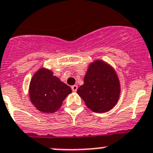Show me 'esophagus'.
I'll use <instances>...</instances> for the list:
<instances>
[{
    "mask_svg": "<svg viewBox=\"0 0 153 153\" xmlns=\"http://www.w3.org/2000/svg\"><path fill=\"white\" fill-rule=\"evenodd\" d=\"M72 91H73V92H76L77 90H78V86H77V85H72Z\"/></svg>",
    "mask_w": 153,
    "mask_h": 153,
    "instance_id": "1",
    "label": "esophagus"
}]
</instances>
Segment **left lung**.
Listing matches in <instances>:
<instances>
[{
	"instance_id": "obj_1",
	"label": "left lung",
	"mask_w": 153,
	"mask_h": 153,
	"mask_svg": "<svg viewBox=\"0 0 153 153\" xmlns=\"http://www.w3.org/2000/svg\"><path fill=\"white\" fill-rule=\"evenodd\" d=\"M120 92L119 79L115 69L99 59L90 64L84 85L77 91L87 106L100 113L108 112L116 105Z\"/></svg>"
}]
</instances>
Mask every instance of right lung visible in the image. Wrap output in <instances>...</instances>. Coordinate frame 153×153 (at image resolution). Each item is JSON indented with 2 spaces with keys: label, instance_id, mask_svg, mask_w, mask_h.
I'll use <instances>...</instances> for the list:
<instances>
[{
  "label": "right lung",
  "instance_id": "add662e5",
  "mask_svg": "<svg viewBox=\"0 0 153 153\" xmlns=\"http://www.w3.org/2000/svg\"><path fill=\"white\" fill-rule=\"evenodd\" d=\"M71 93V88L54 76L52 71L48 68H40L30 81V100L41 112H55Z\"/></svg>",
  "mask_w": 153,
  "mask_h": 153
}]
</instances>
